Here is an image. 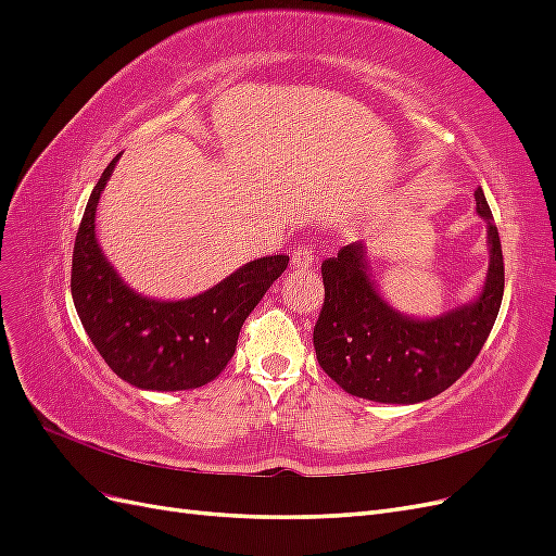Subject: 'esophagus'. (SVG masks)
Masks as SVG:
<instances>
[{
  "label": "esophagus",
  "mask_w": 556,
  "mask_h": 556,
  "mask_svg": "<svg viewBox=\"0 0 556 556\" xmlns=\"http://www.w3.org/2000/svg\"><path fill=\"white\" fill-rule=\"evenodd\" d=\"M313 262H315V257H313V250L308 245H301L292 252V266L294 268H308V266H313Z\"/></svg>",
  "instance_id": "esophagus-1"
}]
</instances>
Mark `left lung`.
Masks as SVG:
<instances>
[{
    "mask_svg": "<svg viewBox=\"0 0 556 556\" xmlns=\"http://www.w3.org/2000/svg\"><path fill=\"white\" fill-rule=\"evenodd\" d=\"M476 211L486 223L490 268L480 294L435 317H413L387 304L364 243L323 262L325 306L313 345L325 374L352 396L378 403H422L457 382L476 362L503 299L498 229L482 188Z\"/></svg>",
    "mask_w": 556,
    "mask_h": 556,
    "instance_id": "1",
    "label": "left lung"
}]
</instances>
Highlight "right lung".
<instances>
[{
    "label": "right lung",
    "mask_w": 556,
    "mask_h": 556,
    "mask_svg": "<svg viewBox=\"0 0 556 556\" xmlns=\"http://www.w3.org/2000/svg\"><path fill=\"white\" fill-rule=\"evenodd\" d=\"M115 155L94 185L76 233L72 296L76 313L111 371L148 392L208 384L237 350L245 317L288 268L290 255L248 262L211 290L190 299L143 296L115 271L97 241L94 217Z\"/></svg>",
    "instance_id": "obj_1"
}]
</instances>
